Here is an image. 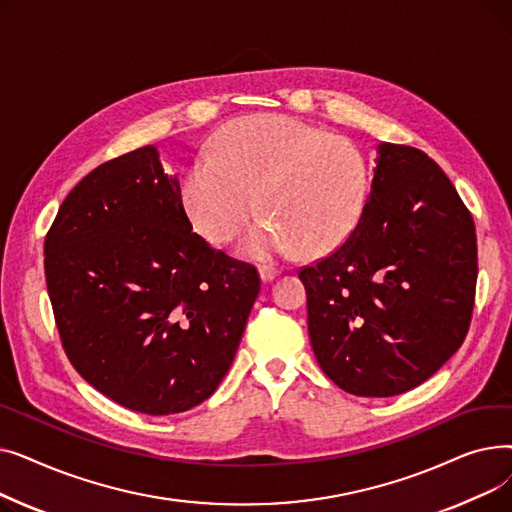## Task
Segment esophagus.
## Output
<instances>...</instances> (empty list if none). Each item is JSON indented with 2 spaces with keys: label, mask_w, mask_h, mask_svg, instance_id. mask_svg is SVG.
Masks as SVG:
<instances>
[{
  "label": "esophagus",
  "mask_w": 512,
  "mask_h": 512,
  "mask_svg": "<svg viewBox=\"0 0 512 512\" xmlns=\"http://www.w3.org/2000/svg\"><path fill=\"white\" fill-rule=\"evenodd\" d=\"M259 274H261V280L263 282H272L274 278H278V274H280V267H276V265H261L259 267Z\"/></svg>",
  "instance_id": "esophagus-1"
}]
</instances>
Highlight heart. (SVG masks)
Returning a JSON list of instances; mask_svg holds the SVG:
<instances>
[{
	"mask_svg": "<svg viewBox=\"0 0 512 512\" xmlns=\"http://www.w3.org/2000/svg\"><path fill=\"white\" fill-rule=\"evenodd\" d=\"M180 193L195 230L228 245L255 211L242 251L249 257L319 255L359 224L369 195L361 147L338 132L286 114L228 122L182 174Z\"/></svg>",
	"mask_w": 512,
	"mask_h": 512,
	"instance_id": "heart-1",
	"label": "heart"
}]
</instances>
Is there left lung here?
Wrapping results in <instances>:
<instances>
[{
  "instance_id": "obj_1",
  "label": "left lung",
  "mask_w": 512,
  "mask_h": 512,
  "mask_svg": "<svg viewBox=\"0 0 512 512\" xmlns=\"http://www.w3.org/2000/svg\"><path fill=\"white\" fill-rule=\"evenodd\" d=\"M359 224L299 270L319 367L355 396L423 384L463 344L475 303L473 215L432 157L382 143Z\"/></svg>"
}]
</instances>
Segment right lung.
<instances>
[{"mask_svg":"<svg viewBox=\"0 0 512 512\" xmlns=\"http://www.w3.org/2000/svg\"><path fill=\"white\" fill-rule=\"evenodd\" d=\"M45 280L72 367L145 415L182 413L215 392L261 290L255 265L193 232L153 145L72 188L45 236Z\"/></svg>","mask_w":512,"mask_h":512,"instance_id":"add662e5","label":"right lung"}]
</instances>
